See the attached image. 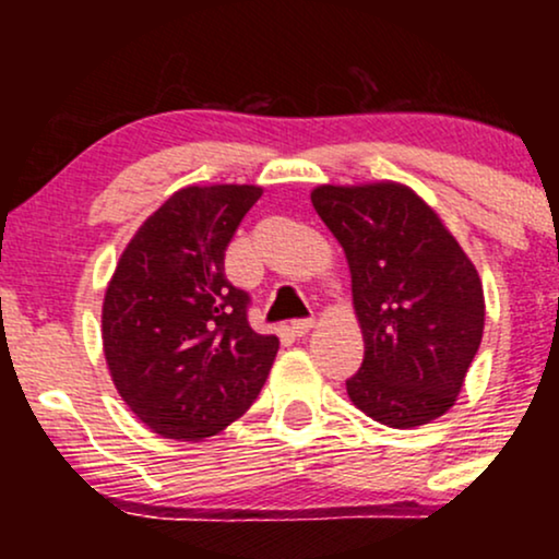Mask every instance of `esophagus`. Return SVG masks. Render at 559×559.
<instances>
[{
	"instance_id": "1",
	"label": "esophagus",
	"mask_w": 559,
	"mask_h": 559,
	"mask_svg": "<svg viewBox=\"0 0 559 559\" xmlns=\"http://www.w3.org/2000/svg\"><path fill=\"white\" fill-rule=\"evenodd\" d=\"M312 323H316L312 318H297V320H292V331L297 333V336H305V333L312 329Z\"/></svg>"
}]
</instances>
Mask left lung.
Instances as JSON below:
<instances>
[{"instance_id":"left-lung-1","label":"left lung","mask_w":559,"mask_h":559,"mask_svg":"<svg viewBox=\"0 0 559 559\" xmlns=\"http://www.w3.org/2000/svg\"><path fill=\"white\" fill-rule=\"evenodd\" d=\"M312 207L344 247L362 325L365 357L346 394L383 426L436 420L484 336L476 267L407 186H318Z\"/></svg>"}]
</instances>
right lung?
I'll return each instance as SVG.
<instances>
[{
    "label": "right lung",
    "instance_id": "add662e5",
    "mask_svg": "<svg viewBox=\"0 0 559 559\" xmlns=\"http://www.w3.org/2000/svg\"><path fill=\"white\" fill-rule=\"evenodd\" d=\"M260 186H189L136 230L107 286L102 338L133 415L168 439H204L258 400L278 338L249 325L252 297L226 249Z\"/></svg>",
    "mask_w": 559,
    "mask_h": 559
}]
</instances>
